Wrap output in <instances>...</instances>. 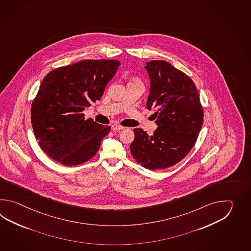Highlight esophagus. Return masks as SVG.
<instances>
[{"instance_id": "1", "label": "esophagus", "mask_w": 251, "mask_h": 251, "mask_svg": "<svg viewBox=\"0 0 251 251\" xmlns=\"http://www.w3.org/2000/svg\"><path fill=\"white\" fill-rule=\"evenodd\" d=\"M111 128H112V130H114V131H119V130H122L124 126H120V125H118V124H115V125H112Z\"/></svg>"}]
</instances>
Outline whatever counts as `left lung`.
<instances>
[{
    "label": "left lung",
    "mask_w": 251,
    "mask_h": 251,
    "mask_svg": "<svg viewBox=\"0 0 251 251\" xmlns=\"http://www.w3.org/2000/svg\"><path fill=\"white\" fill-rule=\"evenodd\" d=\"M145 69L151 80L146 107L154 110L158 128L151 135L134 128L130 151L144 168L163 170L192 149L203 126V107L194 81L170 63L152 60Z\"/></svg>",
    "instance_id": "8db88e82"
}]
</instances>
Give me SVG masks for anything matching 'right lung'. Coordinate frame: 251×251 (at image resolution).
I'll return each mask as SVG.
<instances>
[{
  "instance_id": "obj_1",
  "label": "right lung",
  "mask_w": 251,
  "mask_h": 251,
  "mask_svg": "<svg viewBox=\"0 0 251 251\" xmlns=\"http://www.w3.org/2000/svg\"><path fill=\"white\" fill-rule=\"evenodd\" d=\"M118 60H83L51 71L31 105V123L43 151L65 166L79 165L96 155L110 131L82 111L101 99L116 75Z\"/></svg>"
}]
</instances>
